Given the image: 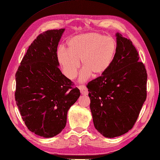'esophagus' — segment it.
I'll list each match as a JSON object with an SVG mask.
<instances>
[{"label": "esophagus", "instance_id": "1", "mask_svg": "<svg viewBox=\"0 0 160 160\" xmlns=\"http://www.w3.org/2000/svg\"><path fill=\"white\" fill-rule=\"evenodd\" d=\"M78 88H79L80 92L82 95H88V93H89L87 88L84 85H80Z\"/></svg>", "mask_w": 160, "mask_h": 160}]
</instances>
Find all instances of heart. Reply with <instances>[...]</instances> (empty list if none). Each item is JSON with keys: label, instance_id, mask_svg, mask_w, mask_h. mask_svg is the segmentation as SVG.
Returning a JSON list of instances; mask_svg holds the SVG:
<instances>
[{"label": "heart", "instance_id": "1", "mask_svg": "<svg viewBox=\"0 0 160 160\" xmlns=\"http://www.w3.org/2000/svg\"><path fill=\"white\" fill-rule=\"evenodd\" d=\"M118 48L114 38L98 32L82 33L70 38L67 49L60 47L58 49L57 58L62 72L69 79L76 77L80 61L83 68L80 80H87L91 75L98 77L109 69Z\"/></svg>", "mask_w": 160, "mask_h": 160}]
</instances>
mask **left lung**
<instances>
[{"label":"left lung","instance_id":"1","mask_svg":"<svg viewBox=\"0 0 160 160\" xmlns=\"http://www.w3.org/2000/svg\"><path fill=\"white\" fill-rule=\"evenodd\" d=\"M116 37L117 52L109 69L87 85L94 127L108 138L131 130L147 94V70L136 48L120 33Z\"/></svg>","mask_w":160,"mask_h":160}]
</instances>
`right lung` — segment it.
Returning a JSON list of instances; mask_svg holds the SVG:
<instances>
[{"mask_svg": "<svg viewBox=\"0 0 160 160\" xmlns=\"http://www.w3.org/2000/svg\"><path fill=\"white\" fill-rule=\"evenodd\" d=\"M64 29L40 33L27 51L16 73L15 100L27 127L52 138L65 127L67 111L80 90L61 72L57 47Z\"/></svg>", "mask_w": 160, "mask_h": 160, "instance_id": "right-lung-1", "label": "right lung"}]
</instances>
